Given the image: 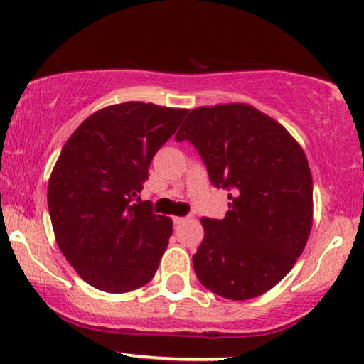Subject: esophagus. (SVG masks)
Masks as SVG:
<instances>
[{
	"label": "esophagus",
	"mask_w": 364,
	"mask_h": 364,
	"mask_svg": "<svg viewBox=\"0 0 364 364\" xmlns=\"http://www.w3.org/2000/svg\"><path fill=\"white\" fill-rule=\"evenodd\" d=\"M174 224H176V225H181V224H185L186 223V220H190V219H188V217H174Z\"/></svg>",
	"instance_id": "34e87169"
}]
</instances>
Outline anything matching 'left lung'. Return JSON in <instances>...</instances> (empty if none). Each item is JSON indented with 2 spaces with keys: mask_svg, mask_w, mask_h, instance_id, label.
Listing matches in <instances>:
<instances>
[{
  "mask_svg": "<svg viewBox=\"0 0 364 364\" xmlns=\"http://www.w3.org/2000/svg\"><path fill=\"white\" fill-rule=\"evenodd\" d=\"M190 140L210 181L232 190L224 219L203 217L193 255L198 281L232 301L257 298L289 274L313 225V179L301 145L279 121L245 102L190 111Z\"/></svg>",
  "mask_w": 364,
  "mask_h": 364,
  "instance_id": "obj_1",
  "label": "left lung"
}]
</instances>
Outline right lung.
Returning <instances> with one entry per match:
<instances>
[{
  "mask_svg": "<svg viewBox=\"0 0 364 364\" xmlns=\"http://www.w3.org/2000/svg\"><path fill=\"white\" fill-rule=\"evenodd\" d=\"M188 109L123 102L90 114L63 147L48 183L56 243L95 289L145 286L173 235L171 217L135 202L149 166Z\"/></svg>",
  "mask_w": 364,
  "mask_h": 364,
  "instance_id": "add662e5",
  "label": "right lung"
}]
</instances>
